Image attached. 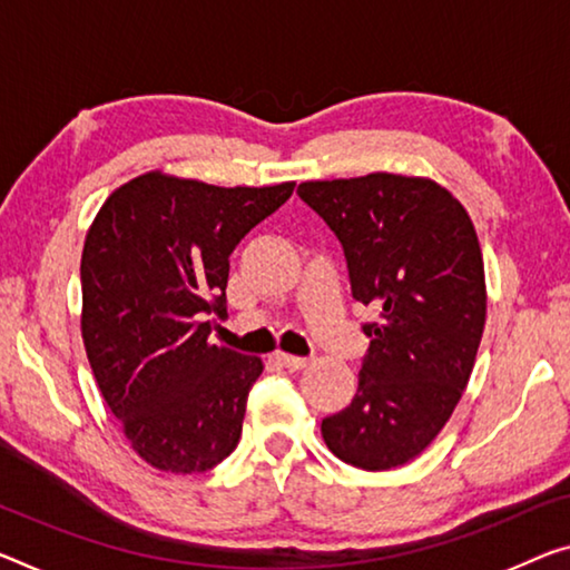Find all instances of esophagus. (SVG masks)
I'll return each instance as SVG.
<instances>
[{
  "label": "esophagus",
  "mask_w": 570,
  "mask_h": 570,
  "mask_svg": "<svg viewBox=\"0 0 570 570\" xmlns=\"http://www.w3.org/2000/svg\"><path fill=\"white\" fill-rule=\"evenodd\" d=\"M275 358H277V364H283L285 370H293V372L303 370V366L308 364V358H303V356H293V354H277Z\"/></svg>",
  "instance_id": "1"
}]
</instances>
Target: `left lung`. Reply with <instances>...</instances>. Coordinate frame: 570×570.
<instances>
[{
  "label": "left lung",
  "mask_w": 570,
  "mask_h": 570,
  "mask_svg": "<svg viewBox=\"0 0 570 570\" xmlns=\"http://www.w3.org/2000/svg\"><path fill=\"white\" fill-rule=\"evenodd\" d=\"M344 247L354 301L380 318L352 405L323 417L341 461L387 471L431 445L459 405L487 321L474 224L438 183L370 173L297 186Z\"/></svg>",
  "instance_id": "1"
}]
</instances>
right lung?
Segmentation results:
<instances>
[{"instance_id":"add662e5","label":"right lung","mask_w":570,"mask_h":570,"mask_svg":"<svg viewBox=\"0 0 570 570\" xmlns=\"http://www.w3.org/2000/svg\"><path fill=\"white\" fill-rule=\"evenodd\" d=\"M295 183L218 188L160 170L104 200L81 257L86 356L135 453L200 474L236 449L262 358L208 344L229 257Z\"/></svg>"}]
</instances>
